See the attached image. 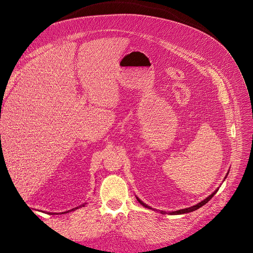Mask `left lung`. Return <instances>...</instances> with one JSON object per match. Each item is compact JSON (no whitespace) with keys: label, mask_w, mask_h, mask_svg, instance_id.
Listing matches in <instances>:
<instances>
[{"label":"left lung","mask_w":253,"mask_h":253,"mask_svg":"<svg viewBox=\"0 0 253 253\" xmlns=\"http://www.w3.org/2000/svg\"><path fill=\"white\" fill-rule=\"evenodd\" d=\"M229 173V172H228ZM228 173H227V175H228ZM227 175H226V177H227ZM226 177H225V179H226ZM218 191V189H216L215 191H214V192L211 194V195H209L208 197L207 198H205L204 201H202L201 203H198L197 205H195V206H192V207H190V208H186V209H180V210H178V211H173V212H171V214H185V213H189V212H192V211H195V210H197L198 208H201V207H203L204 205H206L207 203H208L211 198L215 195V193L217 192ZM137 198V201H138L143 207H145V208H149V209H151V207H149L147 204H144L143 202H141L138 197H136ZM162 213L163 214H166L167 212H165V211H162Z\"/></svg>","instance_id":"obj_1"}]
</instances>
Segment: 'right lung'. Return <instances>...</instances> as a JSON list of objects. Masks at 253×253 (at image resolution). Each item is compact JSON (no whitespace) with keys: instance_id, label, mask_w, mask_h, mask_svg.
I'll return each instance as SVG.
<instances>
[{"instance_id":"1","label":"right lung","mask_w":253,"mask_h":253,"mask_svg":"<svg viewBox=\"0 0 253 253\" xmlns=\"http://www.w3.org/2000/svg\"><path fill=\"white\" fill-rule=\"evenodd\" d=\"M83 207H84V205H82ZM82 206H80V207H82ZM75 209H78V207H77V208H74V209H72V210H75ZM71 211V210H70Z\"/></svg>"}]
</instances>
